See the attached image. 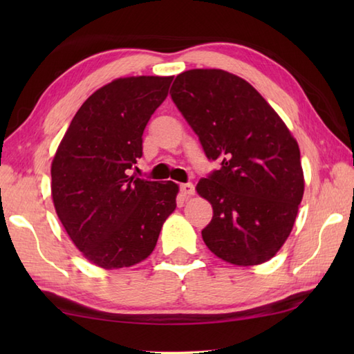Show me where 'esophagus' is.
Returning a JSON list of instances; mask_svg holds the SVG:
<instances>
[{"label": "esophagus", "instance_id": "34e87169", "mask_svg": "<svg viewBox=\"0 0 354 354\" xmlns=\"http://www.w3.org/2000/svg\"><path fill=\"white\" fill-rule=\"evenodd\" d=\"M181 192H183L184 196H193V194H194V185L192 183L181 184Z\"/></svg>", "mask_w": 354, "mask_h": 354}]
</instances>
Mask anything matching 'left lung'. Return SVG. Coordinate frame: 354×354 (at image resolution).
I'll list each match as a JSON object with an SVG mask.
<instances>
[{
	"instance_id": "obj_1",
	"label": "left lung",
	"mask_w": 354,
	"mask_h": 354,
	"mask_svg": "<svg viewBox=\"0 0 354 354\" xmlns=\"http://www.w3.org/2000/svg\"><path fill=\"white\" fill-rule=\"evenodd\" d=\"M171 100L221 169L196 190L213 207L208 250L239 266L272 259L289 237L304 193L299 147L260 93L223 70L178 74Z\"/></svg>"
}]
</instances>
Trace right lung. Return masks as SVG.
I'll return each instance as SVG.
<instances>
[{"label":"right lung","mask_w":354,"mask_h":354,"mask_svg":"<svg viewBox=\"0 0 354 354\" xmlns=\"http://www.w3.org/2000/svg\"><path fill=\"white\" fill-rule=\"evenodd\" d=\"M173 77L112 80L71 120L51 162V196L73 243L93 265L129 268L147 259L179 187L127 175L142 155V132Z\"/></svg>","instance_id":"1"}]
</instances>
